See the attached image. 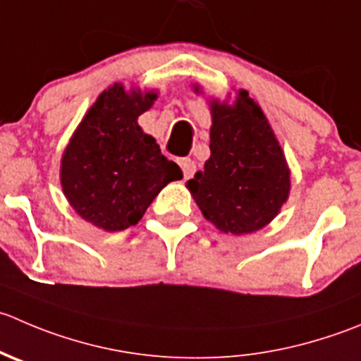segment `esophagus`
Returning a JSON list of instances; mask_svg holds the SVG:
<instances>
[{"mask_svg": "<svg viewBox=\"0 0 361 361\" xmlns=\"http://www.w3.org/2000/svg\"><path fill=\"white\" fill-rule=\"evenodd\" d=\"M178 164H180L181 173H183L185 178H192V176H194V173H195V162H194V160L187 159V157H185V159L178 160Z\"/></svg>", "mask_w": 361, "mask_h": 361, "instance_id": "34e87169", "label": "esophagus"}]
</instances>
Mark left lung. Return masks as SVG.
I'll return each mask as SVG.
<instances>
[{"mask_svg":"<svg viewBox=\"0 0 361 361\" xmlns=\"http://www.w3.org/2000/svg\"><path fill=\"white\" fill-rule=\"evenodd\" d=\"M195 95L201 84L192 86ZM209 159L187 181L195 204L220 233L250 234L281 213L291 192V169L261 106L238 90L233 102L212 97Z\"/></svg>","mask_w":361,"mask_h":361,"instance_id":"left-lung-1","label":"left lung"}]
</instances>
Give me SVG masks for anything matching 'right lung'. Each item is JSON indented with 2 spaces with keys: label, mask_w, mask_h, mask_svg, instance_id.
Instances as JSON below:
<instances>
[{
  "label": "right lung",
  "mask_w": 361,
  "mask_h": 361,
  "mask_svg": "<svg viewBox=\"0 0 361 361\" xmlns=\"http://www.w3.org/2000/svg\"><path fill=\"white\" fill-rule=\"evenodd\" d=\"M157 97V90L114 82L87 109L61 155L66 201L107 233L135 226L159 192L183 176L137 123Z\"/></svg>",
  "instance_id": "add662e5"
}]
</instances>
